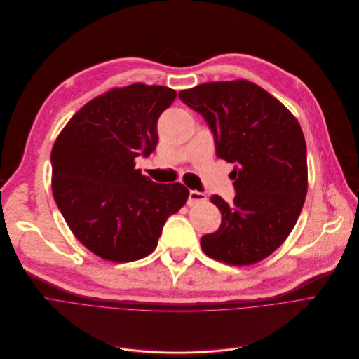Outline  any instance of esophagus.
I'll return each mask as SVG.
<instances>
[{"label": "esophagus", "instance_id": "esophagus-1", "mask_svg": "<svg viewBox=\"0 0 359 359\" xmlns=\"http://www.w3.org/2000/svg\"><path fill=\"white\" fill-rule=\"evenodd\" d=\"M205 201H206V195L199 192V190H190V192H189V198H187V205L189 206H194V205L205 202Z\"/></svg>", "mask_w": 359, "mask_h": 359}]
</instances>
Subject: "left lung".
<instances>
[{
	"mask_svg": "<svg viewBox=\"0 0 359 359\" xmlns=\"http://www.w3.org/2000/svg\"><path fill=\"white\" fill-rule=\"evenodd\" d=\"M210 128L215 151L233 163L235 198L213 195L222 213L217 232L201 238L203 252L231 266H248L289 236L307 194L303 131L293 114L258 85L240 79L179 92Z\"/></svg>",
	"mask_w": 359,
	"mask_h": 359,
	"instance_id": "1",
	"label": "left lung"
}]
</instances>
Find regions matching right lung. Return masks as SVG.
<instances>
[{
	"label": "right lung",
	"instance_id": "add662e5",
	"mask_svg": "<svg viewBox=\"0 0 359 359\" xmlns=\"http://www.w3.org/2000/svg\"><path fill=\"white\" fill-rule=\"evenodd\" d=\"M175 98L165 86L115 88L82 107L55 141L56 205L78 240L104 259L153 252L164 222L189 198L182 183H154L135 169V157L156 150L157 119Z\"/></svg>",
	"mask_w": 359,
	"mask_h": 359
}]
</instances>
